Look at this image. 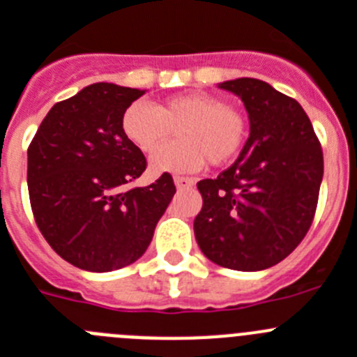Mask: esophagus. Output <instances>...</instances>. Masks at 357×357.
<instances>
[{"label": "esophagus", "mask_w": 357, "mask_h": 357, "mask_svg": "<svg viewBox=\"0 0 357 357\" xmlns=\"http://www.w3.org/2000/svg\"><path fill=\"white\" fill-rule=\"evenodd\" d=\"M174 183L178 188H186V186H192L195 183L194 178H185V176H174Z\"/></svg>", "instance_id": "1"}]
</instances>
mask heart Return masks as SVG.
<instances>
[{
    "label": "heart",
    "mask_w": 357,
    "mask_h": 357,
    "mask_svg": "<svg viewBox=\"0 0 357 357\" xmlns=\"http://www.w3.org/2000/svg\"><path fill=\"white\" fill-rule=\"evenodd\" d=\"M176 128L179 141L153 156L149 163L153 174L194 172L206 162L215 167L225 165L238 156L248 133L241 111L204 91L167 96L155 107L133 102L121 118L125 137L146 155L162 148Z\"/></svg>",
    "instance_id": "1"
}]
</instances>
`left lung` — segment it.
<instances>
[{"label": "left lung", "instance_id": "1", "mask_svg": "<svg viewBox=\"0 0 357 357\" xmlns=\"http://www.w3.org/2000/svg\"><path fill=\"white\" fill-rule=\"evenodd\" d=\"M245 103L250 137L231 167L197 188L202 254L222 268L261 271L284 261L314 222L324 174L321 142L303 107L259 79L222 82Z\"/></svg>", "mask_w": 357, "mask_h": 357}]
</instances>
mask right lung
Here are the masks:
<instances>
[{
  "label": "right lung",
  "mask_w": 357,
  "mask_h": 357,
  "mask_svg": "<svg viewBox=\"0 0 357 357\" xmlns=\"http://www.w3.org/2000/svg\"><path fill=\"white\" fill-rule=\"evenodd\" d=\"M142 89L96 82L58 102L28 148V192L40 232L75 268L105 273L137 261L176 194L163 172L123 190L146 171V156L121 130Z\"/></svg>",
  "instance_id": "right-lung-1"
}]
</instances>
